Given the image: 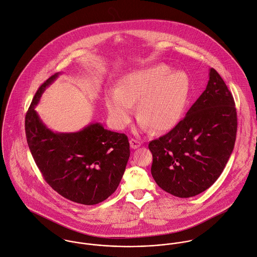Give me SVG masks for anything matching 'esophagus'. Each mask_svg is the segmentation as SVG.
Instances as JSON below:
<instances>
[{"instance_id": "esophagus-1", "label": "esophagus", "mask_w": 257, "mask_h": 257, "mask_svg": "<svg viewBox=\"0 0 257 257\" xmlns=\"http://www.w3.org/2000/svg\"><path fill=\"white\" fill-rule=\"evenodd\" d=\"M141 144H142V142L139 141V140H136V139H131V140H130V147H131L132 149H137V148H139V147L141 146Z\"/></svg>"}]
</instances>
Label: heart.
<instances>
[{
  "label": "heart",
  "instance_id": "heart-1",
  "mask_svg": "<svg viewBox=\"0 0 257 257\" xmlns=\"http://www.w3.org/2000/svg\"><path fill=\"white\" fill-rule=\"evenodd\" d=\"M189 90V79L181 71H170L158 64L123 76L115 92L106 97L109 119L114 128L124 129L131 121L134 104L142 130L172 129L182 117Z\"/></svg>",
  "mask_w": 257,
  "mask_h": 257
}]
</instances>
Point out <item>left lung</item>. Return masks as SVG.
<instances>
[{
    "label": "left lung",
    "instance_id": "8db88e82",
    "mask_svg": "<svg viewBox=\"0 0 257 257\" xmlns=\"http://www.w3.org/2000/svg\"><path fill=\"white\" fill-rule=\"evenodd\" d=\"M205 91L169 133L149 143L151 173L165 192L191 198L208 189L232 153L237 117L232 94L213 68Z\"/></svg>",
    "mask_w": 257,
    "mask_h": 257
}]
</instances>
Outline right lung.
<instances>
[{
    "mask_svg": "<svg viewBox=\"0 0 257 257\" xmlns=\"http://www.w3.org/2000/svg\"><path fill=\"white\" fill-rule=\"evenodd\" d=\"M55 73L36 92L26 114V136L34 160L46 182L65 199L99 204L118 188L130 156L128 137L91 123L73 133L49 129L35 110Z\"/></svg>",
    "mask_w": 257,
    "mask_h": 257,
    "instance_id": "obj_1",
    "label": "right lung"
}]
</instances>
